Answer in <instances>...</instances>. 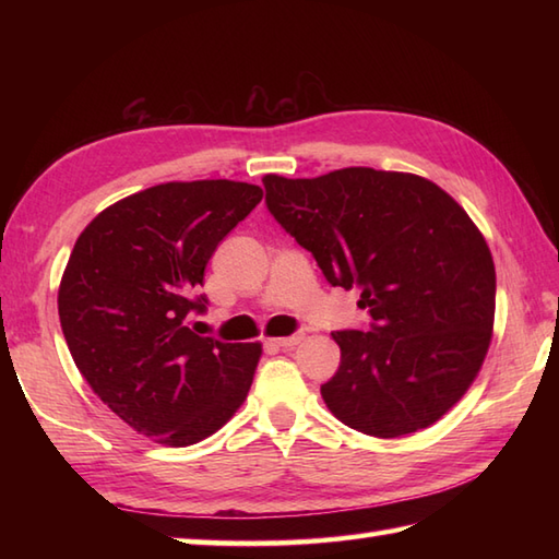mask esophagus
Segmentation results:
<instances>
[{"label":"esophagus","instance_id":"34e87169","mask_svg":"<svg viewBox=\"0 0 559 559\" xmlns=\"http://www.w3.org/2000/svg\"><path fill=\"white\" fill-rule=\"evenodd\" d=\"M302 338H305V334H293V336H283V338H271L269 343L278 348H293V346H298V343H302Z\"/></svg>","mask_w":559,"mask_h":559}]
</instances>
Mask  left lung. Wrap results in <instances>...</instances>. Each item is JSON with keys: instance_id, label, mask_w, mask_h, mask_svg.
I'll return each mask as SVG.
<instances>
[{"instance_id": "left-lung-1", "label": "left lung", "mask_w": 559, "mask_h": 559, "mask_svg": "<svg viewBox=\"0 0 559 559\" xmlns=\"http://www.w3.org/2000/svg\"><path fill=\"white\" fill-rule=\"evenodd\" d=\"M266 206L331 286L358 288L367 331H336L322 384L336 418L372 437L430 427L466 394L495 324L490 247L442 187L411 173L264 175Z\"/></svg>"}]
</instances>
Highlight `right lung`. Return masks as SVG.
Masks as SVG:
<instances>
[{"label":"right lung","instance_id":"obj_1","mask_svg":"<svg viewBox=\"0 0 559 559\" xmlns=\"http://www.w3.org/2000/svg\"><path fill=\"white\" fill-rule=\"evenodd\" d=\"M264 192L233 180L165 182L100 211L71 249L57 307L71 358L108 408L153 442L189 447L242 406L261 343L199 336L204 271Z\"/></svg>","mask_w":559,"mask_h":559}]
</instances>
